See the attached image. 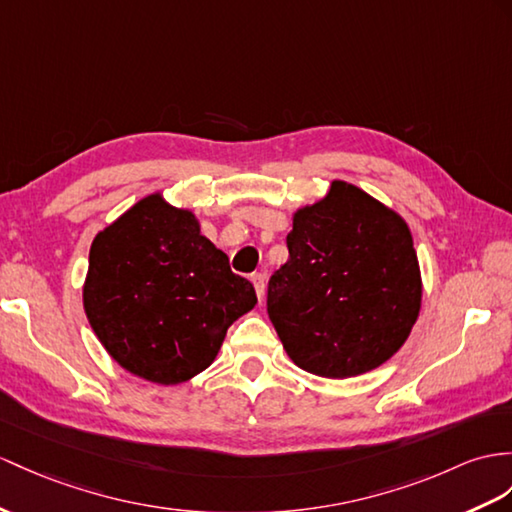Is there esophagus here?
Returning <instances> with one entry per match:
<instances>
[{"instance_id":"1","label":"esophagus","mask_w":512,"mask_h":512,"mask_svg":"<svg viewBox=\"0 0 512 512\" xmlns=\"http://www.w3.org/2000/svg\"><path fill=\"white\" fill-rule=\"evenodd\" d=\"M252 284H254V289H256L258 302H263V299H265V286H267L263 273H254V276H252Z\"/></svg>"}]
</instances>
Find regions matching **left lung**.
<instances>
[{
	"mask_svg": "<svg viewBox=\"0 0 512 512\" xmlns=\"http://www.w3.org/2000/svg\"><path fill=\"white\" fill-rule=\"evenodd\" d=\"M289 260L273 273L267 313L293 363L343 380L386 363L421 308V271L408 223L343 180L295 210Z\"/></svg>",
	"mask_w": 512,
	"mask_h": 512,
	"instance_id": "left-lung-1",
	"label": "left lung"
}]
</instances>
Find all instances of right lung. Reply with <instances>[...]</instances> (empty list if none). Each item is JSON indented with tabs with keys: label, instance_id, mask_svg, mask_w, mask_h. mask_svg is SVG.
I'll list each match as a JSON object with an SVG mask.
<instances>
[{
	"label": "right lung",
	"instance_id": "add662e5",
	"mask_svg": "<svg viewBox=\"0 0 512 512\" xmlns=\"http://www.w3.org/2000/svg\"><path fill=\"white\" fill-rule=\"evenodd\" d=\"M82 302L112 360L169 386L210 367L228 328L256 306V291L191 210L152 193L97 232Z\"/></svg>",
	"mask_w": 512,
	"mask_h": 512
}]
</instances>
